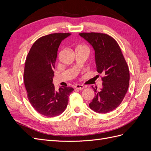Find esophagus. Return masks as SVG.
<instances>
[{
  "mask_svg": "<svg viewBox=\"0 0 151 151\" xmlns=\"http://www.w3.org/2000/svg\"><path fill=\"white\" fill-rule=\"evenodd\" d=\"M75 88L77 89H79V90H82L84 88V86L82 84H77L75 86Z\"/></svg>",
  "mask_w": 151,
  "mask_h": 151,
  "instance_id": "1",
  "label": "esophagus"
}]
</instances>
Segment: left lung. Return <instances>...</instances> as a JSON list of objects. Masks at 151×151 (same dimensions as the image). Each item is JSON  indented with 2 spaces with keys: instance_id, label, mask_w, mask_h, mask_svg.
Returning <instances> with one entry per match:
<instances>
[{
  "instance_id": "obj_1",
  "label": "left lung",
  "mask_w": 151,
  "mask_h": 151,
  "mask_svg": "<svg viewBox=\"0 0 151 151\" xmlns=\"http://www.w3.org/2000/svg\"><path fill=\"white\" fill-rule=\"evenodd\" d=\"M95 51L96 69L103 74V88H93L95 96L89 106L96 113H106L116 109L125 96L129 86V67L116 41L101 33H81Z\"/></svg>"
}]
</instances>
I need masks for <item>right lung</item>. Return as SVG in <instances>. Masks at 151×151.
Masks as SVG:
<instances>
[{
  "label": "right lung",
  "instance_id": "right-lung-1",
  "mask_svg": "<svg viewBox=\"0 0 151 151\" xmlns=\"http://www.w3.org/2000/svg\"><path fill=\"white\" fill-rule=\"evenodd\" d=\"M69 35L52 33L38 38L26 59L24 83L28 100L36 111L45 116H57L64 111L74 91L63 86L57 91L52 83L58 47Z\"/></svg>",
  "mask_w": 151,
  "mask_h": 151
}]
</instances>
